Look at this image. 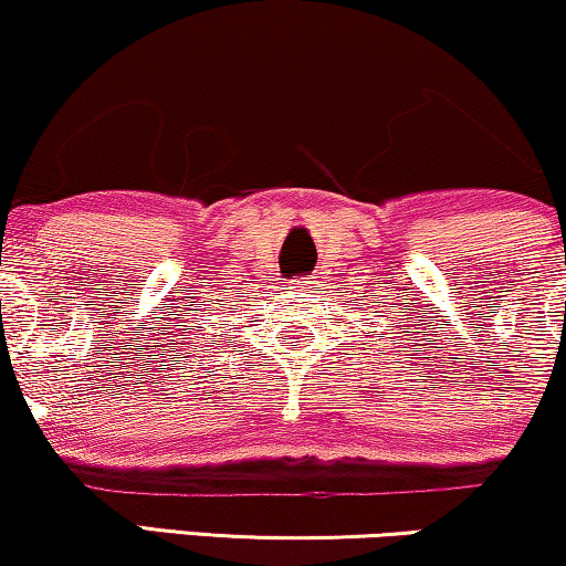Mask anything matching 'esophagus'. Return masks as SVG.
<instances>
[{
	"instance_id": "1",
	"label": "esophagus",
	"mask_w": 566,
	"mask_h": 566,
	"mask_svg": "<svg viewBox=\"0 0 566 566\" xmlns=\"http://www.w3.org/2000/svg\"><path fill=\"white\" fill-rule=\"evenodd\" d=\"M291 289L298 291V294H312V289H315V281H310V277H298V281L291 283Z\"/></svg>"
}]
</instances>
